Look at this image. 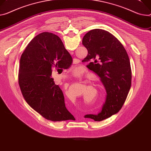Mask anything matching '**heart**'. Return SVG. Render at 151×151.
I'll list each match as a JSON object with an SVG mask.
<instances>
[{
    "instance_id": "b5f03b06",
    "label": "heart",
    "mask_w": 151,
    "mask_h": 151,
    "mask_svg": "<svg viewBox=\"0 0 151 151\" xmlns=\"http://www.w3.org/2000/svg\"><path fill=\"white\" fill-rule=\"evenodd\" d=\"M73 73L75 76H79L82 74V69L81 67H76L73 71Z\"/></svg>"
}]
</instances>
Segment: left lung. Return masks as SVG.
<instances>
[{
	"label": "left lung",
	"mask_w": 151,
	"mask_h": 151,
	"mask_svg": "<svg viewBox=\"0 0 151 151\" xmlns=\"http://www.w3.org/2000/svg\"><path fill=\"white\" fill-rule=\"evenodd\" d=\"M83 45L88 50L84 60L90 62L89 69L100 77L106 93L99 113L84 117L102 121L118 113L127 98L132 77L129 59L119 40L103 29L88 32Z\"/></svg>",
	"instance_id": "obj_1"
}]
</instances>
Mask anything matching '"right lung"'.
Here are the masks:
<instances>
[{
    "label": "right lung",
    "mask_w": 151,
    "mask_h": 151,
    "mask_svg": "<svg viewBox=\"0 0 151 151\" xmlns=\"http://www.w3.org/2000/svg\"><path fill=\"white\" fill-rule=\"evenodd\" d=\"M72 59L60 37L46 32L35 37L21 56L19 84L23 96L47 120L74 118L65 107L62 90L51 78L52 68H68Z\"/></svg>",
    "instance_id": "right-lung-1"
}]
</instances>
